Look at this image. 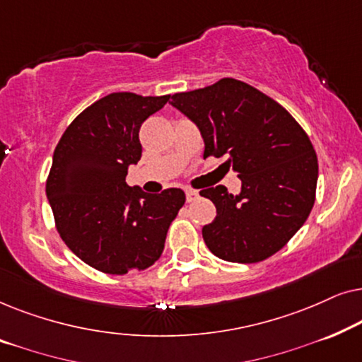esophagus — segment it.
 <instances>
[{"instance_id":"obj_1","label":"esophagus","mask_w":362,"mask_h":362,"mask_svg":"<svg viewBox=\"0 0 362 362\" xmlns=\"http://www.w3.org/2000/svg\"><path fill=\"white\" fill-rule=\"evenodd\" d=\"M197 197H199V192L194 191V189H186V201H187V202L196 201Z\"/></svg>"}]
</instances>
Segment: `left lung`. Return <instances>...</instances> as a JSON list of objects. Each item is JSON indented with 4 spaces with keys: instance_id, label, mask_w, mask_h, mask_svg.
Returning <instances> with one entry per match:
<instances>
[{
    "instance_id": "obj_1",
    "label": "left lung",
    "mask_w": 362,
    "mask_h": 362,
    "mask_svg": "<svg viewBox=\"0 0 362 362\" xmlns=\"http://www.w3.org/2000/svg\"><path fill=\"white\" fill-rule=\"evenodd\" d=\"M171 105L199 128L204 158L227 156L242 181L239 196L224 186L199 191L217 211L202 227L207 249L235 264L276 254L315 204L318 158L306 132L279 102L237 78L175 93Z\"/></svg>"
}]
</instances>
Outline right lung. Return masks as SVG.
Instances as JSON below:
<instances>
[{
  "instance_id": "right-lung-1",
  "label": "right lung",
  "mask_w": 362,
  "mask_h": 362,
  "mask_svg": "<svg viewBox=\"0 0 362 362\" xmlns=\"http://www.w3.org/2000/svg\"><path fill=\"white\" fill-rule=\"evenodd\" d=\"M168 100L110 93L78 113L54 150L46 194L56 229L78 259L103 274L155 264L186 201L177 187L146 194L125 181L128 166L141 158V123Z\"/></svg>"
}]
</instances>
